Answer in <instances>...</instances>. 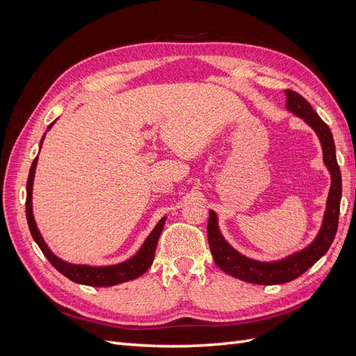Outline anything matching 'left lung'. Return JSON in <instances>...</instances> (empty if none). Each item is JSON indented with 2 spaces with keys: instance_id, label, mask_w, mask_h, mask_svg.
<instances>
[{
  "instance_id": "obj_1",
  "label": "left lung",
  "mask_w": 356,
  "mask_h": 356,
  "mask_svg": "<svg viewBox=\"0 0 356 356\" xmlns=\"http://www.w3.org/2000/svg\"><path fill=\"white\" fill-rule=\"evenodd\" d=\"M286 108L297 117L305 118V122L316 132L322 153H324V163L331 174V188L327 200V209L322 221V227L312 242L303 251H298L279 261L261 263L246 258L245 255L234 251L233 248L224 241L218 229L217 213L209 211L208 220V241L213 257V261L222 272L234 277L242 279L245 282L258 285H276L294 281L303 275L307 268L314 266L322 255H325L331 246L334 236L337 233L340 199H341V174L336 159V145H334L332 134L318 113L312 108V105L294 90H285Z\"/></svg>"
}]
</instances>
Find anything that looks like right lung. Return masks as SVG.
Listing matches in <instances>:
<instances>
[{
	"label": "right lung",
	"instance_id": "right-lung-1",
	"mask_svg": "<svg viewBox=\"0 0 356 356\" xmlns=\"http://www.w3.org/2000/svg\"><path fill=\"white\" fill-rule=\"evenodd\" d=\"M37 159L38 157H35L34 161H32L29 175H28V182H26V220H28V225H29L32 238H34V241L40 246V250L42 251V254L46 255V258L51 263V266L55 267L58 272H60L63 276H67L68 279H71L72 282L83 284V285H90V286H113V285H117V284L132 281V279L144 275L149 268V266H152L153 260H154L156 246H157V242H159V238H160V233H161V230H163L165 218H161L157 222L154 230L149 233V236L145 239L144 245L141 246V250H139L131 258V260H127L124 263L115 264V266L92 267V266L70 264V263L62 261L60 258H58L55 254H53L49 250L46 242L42 241L41 234L37 229L34 215H32V182H34Z\"/></svg>",
	"mask_w": 356,
	"mask_h": 356
}]
</instances>
